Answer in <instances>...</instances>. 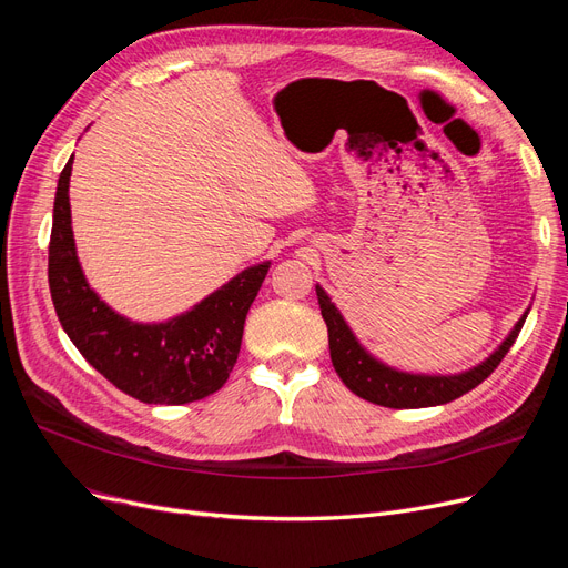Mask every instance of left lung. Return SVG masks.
I'll list each match as a JSON object with an SVG mask.
<instances>
[{
  "mask_svg": "<svg viewBox=\"0 0 568 568\" xmlns=\"http://www.w3.org/2000/svg\"><path fill=\"white\" fill-rule=\"evenodd\" d=\"M317 301L320 311L326 322V332H329V353L336 374L341 382L346 384L355 395L365 398L374 405H384L393 409H412V407H434L445 405L459 395L469 393L480 382L488 379L495 367L503 363V357L517 341L521 326L528 317V311L521 320L514 324L509 336L497 346V351L486 357L484 363L462 372V374H409L398 372L384 363H379L372 353L363 348V343L355 338L351 326L338 313V307L326 296V291L317 284Z\"/></svg>",
  "mask_w": 568,
  "mask_h": 568,
  "instance_id": "left-lung-1",
  "label": "left lung"
}]
</instances>
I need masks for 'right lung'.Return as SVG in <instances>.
I'll use <instances>...</instances> for the list:
<instances>
[{
	"label": "right lung",
	"mask_w": 568,
	"mask_h": 568,
	"mask_svg": "<svg viewBox=\"0 0 568 568\" xmlns=\"http://www.w3.org/2000/svg\"><path fill=\"white\" fill-rule=\"evenodd\" d=\"M71 170L73 156L61 170L49 239V291L68 338L115 388L149 405L194 403L225 386L270 263L239 272L173 320L130 322L111 311L82 274L68 201Z\"/></svg>",
	"instance_id": "1"
}]
</instances>
